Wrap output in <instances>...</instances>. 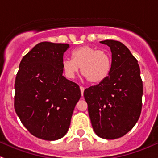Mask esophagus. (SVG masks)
<instances>
[{
	"label": "esophagus",
	"instance_id": "34e87169",
	"mask_svg": "<svg viewBox=\"0 0 158 158\" xmlns=\"http://www.w3.org/2000/svg\"><path fill=\"white\" fill-rule=\"evenodd\" d=\"M80 89H81V95H84V87H82V86H81L80 87Z\"/></svg>",
	"mask_w": 158,
	"mask_h": 158
}]
</instances>
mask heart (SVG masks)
<instances>
[{"instance_id":"1","label":"heart","mask_w":158,"mask_h":158,"mask_svg":"<svg viewBox=\"0 0 158 158\" xmlns=\"http://www.w3.org/2000/svg\"><path fill=\"white\" fill-rule=\"evenodd\" d=\"M72 58H64L62 68L69 78H74L79 71L91 84H97L106 78L110 74L112 60L110 54L104 50L90 45H82L74 49Z\"/></svg>"}]
</instances>
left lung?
<instances>
[{"label":"left lung","instance_id":"left-lung-1","mask_svg":"<svg viewBox=\"0 0 158 158\" xmlns=\"http://www.w3.org/2000/svg\"><path fill=\"white\" fill-rule=\"evenodd\" d=\"M100 43L111 49L112 65L106 78L84 90L91 124L105 139L125 135L136 124L142 107L143 84L136 58L124 44L115 40Z\"/></svg>","mask_w":158,"mask_h":158}]
</instances>
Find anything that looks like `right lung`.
Returning a JSON list of instances; mask_svg holds the SVG:
<instances>
[{"instance_id":"add662e5","label":"right lung","mask_w":158,"mask_h":158,"mask_svg":"<svg viewBox=\"0 0 158 158\" xmlns=\"http://www.w3.org/2000/svg\"><path fill=\"white\" fill-rule=\"evenodd\" d=\"M69 45L43 42L24 55L15 80L14 109L26 128L47 141L62 138L81 98L79 86L62 75Z\"/></svg>"}]
</instances>
